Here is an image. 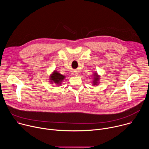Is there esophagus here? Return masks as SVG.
Here are the masks:
<instances>
[{"mask_svg": "<svg viewBox=\"0 0 149 149\" xmlns=\"http://www.w3.org/2000/svg\"><path fill=\"white\" fill-rule=\"evenodd\" d=\"M73 74H74V75H75V76H77L78 74V73L77 72H76V71H74Z\"/></svg>", "mask_w": 149, "mask_h": 149, "instance_id": "1", "label": "esophagus"}]
</instances>
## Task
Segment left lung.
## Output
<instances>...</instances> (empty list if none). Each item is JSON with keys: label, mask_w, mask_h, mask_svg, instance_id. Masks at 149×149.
<instances>
[{"label": "left lung", "mask_w": 149, "mask_h": 149, "mask_svg": "<svg viewBox=\"0 0 149 149\" xmlns=\"http://www.w3.org/2000/svg\"><path fill=\"white\" fill-rule=\"evenodd\" d=\"M93 81L92 82L93 86H98L99 84V81L100 79V75H99L97 72L94 73L93 75Z\"/></svg>", "instance_id": "left-lung-1"}]
</instances>
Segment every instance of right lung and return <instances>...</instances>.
Returning <instances> with one entry per match:
<instances>
[{
    "label": "right lung",
    "mask_w": 149,
    "mask_h": 149,
    "mask_svg": "<svg viewBox=\"0 0 149 149\" xmlns=\"http://www.w3.org/2000/svg\"><path fill=\"white\" fill-rule=\"evenodd\" d=\"M66 77L65 75H63L59 72H58V71H54L49 76V82L51 83V84H53L54 83L56 84L58 86H61L62 84L61 82L63 79H65Z\"/></svg>",
    "instance_id": "obj_1"
}]
</instances>
